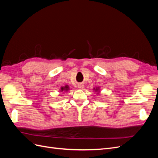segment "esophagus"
Returning <instances> with one entry per match:
<instances>
[{
  "instance_id": "esophagus-1",
  "label": "esophagus",
  "mask_w": 158,
  "mask_h": 158,
  "mask_svg": "<svg viewBox=\"0 0 158 158\" xmlns=\"http://www.w3.org/2000/svg\"><path fill=\"white\" fill-rule=\"evenodd\" d=\"M78 87L80 88V89H83L84 88V85L83 84H79Z\"/></svg>"
}]
</instances>
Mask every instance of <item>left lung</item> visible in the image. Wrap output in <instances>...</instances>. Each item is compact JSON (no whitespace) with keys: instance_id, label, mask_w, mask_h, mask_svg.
Returning a JSON list of instances; mask_svg holds the SVG:
<instances>
[{"instance_id":"obj_1","label":"left lung","mask_w":158,"mask_h":158,"mask_svg":"<svg viewBox=\"0 0 158 158\" xmlns=\"http://www.w3.org/2000/svg\"><path fill=\"white\" fill-rule=\"evenodd\" d=\"M94 90L95 92H97L98 94H99L100 92V88L99 87H96V88H94Z\"/></svg>"}]
</instances>
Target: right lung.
Here are the masks:
<instances>
[{
  "mask_svg": "<svg viewBox=\"0 0 158 158\" xmlns=\"http://www.w3.org/2000/svg\"><path fill=\"white\" fill-rule=\"evenodd\" d=\"M69 89H70V88H69V85H66L63 87H61L60 91V92H68Z\"/></svg>",
  "mask_w": 158,
  "mask_h": 158,
  "instance_id": "right-lung-1",
  "label": "right lung"
}]
</instances>
